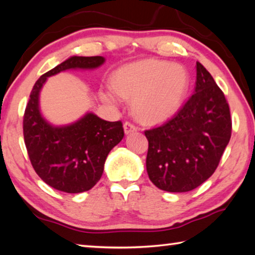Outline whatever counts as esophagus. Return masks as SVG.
I'll return each mask as SVG.
<instances>
[{
    "instance_id": "obj_1",
    "label": "esophagus",
    "mask_w": 255,
    "mask_h": 255,
    "mask_svg": "<svg viewBox=\"0 0 255 255\" xmlns=\"http://www.w3.org/2000/svg\"><path fill=\"white\" fill-rule=\"evenodd\" d=\"M124 129H125V133H126V135H128V133H131L133 131H136L137 130V127L133 126L131 123L126 122V123L124 124Z\"/></svg>"
}]
</instances>
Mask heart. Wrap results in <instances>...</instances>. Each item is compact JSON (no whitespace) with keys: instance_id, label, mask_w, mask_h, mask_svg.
Instances as JSON below:
<instances>
[{"instance_id":"1","label":"heart","mask_w":255,"mask_h":255,"mask_svg":"<svg viewBox=\"0 0 255 255\" xmlns=\"http://www.w3.org/2000/svg\"><path fill=\"white\" fill-rule=\"evenodd\" d=\"M189 74L179 64L155 58L128 64L115 73L112 88L101 92L102 100L117 103L132 99V110L146 123H162L182 105L189 89Z\"/></svg>"}]
</instances>
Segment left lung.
Listing matches in <instances>:
<instances>
[{
	"instance_id": "8db88e82",
	"label": "left lung",
	"mask_w": 255,
	"mask_h": 255,
	"mask_svg": "<svg viewBox=\"0 0 255 255\" xmlns=\"http://www.w3.org/2000/svg\"><path fill=\"white\" fill-rule=\"evenodd\" d=\"M195 93L173 118L145 131L146 170L158 189L187 192L208 180L232 133L230 107L213 76L197 62Z\"/></svg>"
}]
</instances>
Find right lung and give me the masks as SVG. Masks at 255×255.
<instances>
[{"label":"right lung","instance_id":"right-lung-1","mask_svg":"<svg viewBox=\"0 0 255 255\" xmlns=\"http://www.w3.org/2000/svg\"><path fill=\"white\" fill-rule=\"evenodd\" d=\"M105 62L102 56H72L41 75L30 93L23 117L25 147L36 173L59 191L80 193L92 189L103 173L108 154L124 138V128L122 122H107L93 112L55 126L41 114L40 91L49 76L68 70H96Z\"/></svg>","mask_w":255,"mask_h":255}]
</instances>
